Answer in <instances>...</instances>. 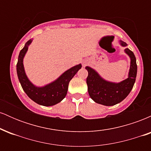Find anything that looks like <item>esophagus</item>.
Returning <instances> with one entry per match:
<instances>
[{
	"mask_svg": "<svg viewBox=\"0 0 151 151\" xmlns=\"http://www.w3.org/2000/svg\"><path fill=\"white\" fill-rule=\"evenodd\" d=\"M86 62H83V66H84H84H86Z\"/></svg>",
	"mask_w": 151,
	"mask_h": 151,
	"instance_id": "34e87169",
	"label": "esophagus"
}]
</instances>
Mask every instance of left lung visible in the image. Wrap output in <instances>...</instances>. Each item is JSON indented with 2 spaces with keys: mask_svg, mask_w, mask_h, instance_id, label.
Returning <instances> with one entry per match:
<instances>
[{
  "mask_svg": "<svg viewBox=\"0 0 151 151\" xmlns=\"http://www.w3.org/2000/svg\"><path fill=\"white\" fill-rule=\"evenodd\" d=\"M120 44L123 47L127 46L125 42L121 40ZM124 51L131 58V66L129 77L121 82L114 83L106 81L92 68L85 67L88 71L86 78L88 92L90 97L96 103L104 106L117 104L122 101L133 89L137 74L136 59L133 52L129 48H126Z\"/></svg>",
  "mask_w": 151,
  "mask_h": 151,
  "instance_id": "8db88e82",
  "label": "left lung"
}]
</instances>
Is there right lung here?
<instances>
[{"mask_svg": "<svg viewBox=\"0 0 151 151\" xmlns=\"http://www.w3.org/2000/svg\"><path fill=\"white\" fill-rule=\"evenodd\" d=\"M32 40L27 41L20 50L17 63V74L22 89L32 101L40 105L50 106L58 104L65 97L71 79L81 68V65L74 66L66 71L53 82L42 87H37L30 82L26 76L23 66V58Z\"/></svg>", "mask_w": 151, "mask_h": 151, "instance_id": "1", "label": "right lung"}]
</instances>
